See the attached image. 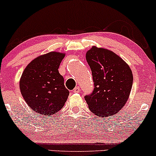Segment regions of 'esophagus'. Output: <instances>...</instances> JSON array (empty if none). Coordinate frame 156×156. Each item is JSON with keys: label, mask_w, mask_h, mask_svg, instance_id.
Instances as JSON below:
<instances>
[{"label": "esophagus", "mask_w": 156, "mask_h": 156, "mask_svg": "<svg viewBox=\"0 0 156 156\" xmlns=\"http://www.w3.org/2000/svg\"><path fill=\"white\" fill-rule=\"evenodd\" d=\"M80 91H81V89H80L79 87H75L74 90H73V92H74V93H78V92H80Z\"/></svg>", "instance_id": "obj_1"}]
</instances>
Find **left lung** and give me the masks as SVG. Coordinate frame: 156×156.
I'll return each mask as SVG.
<instances>
[{"label": "left lung", "instance_id": "8db88e82", "mask_svg": "<svg viewBox=\"0 0 156 156\" xmlns=\"http://www.w3.org/2000/svg\"><path fill=\"white\" fill-rule=\"evenodd\" d=\"M86 59L92 71L94 89L84 96L91 112L98 117L115 115L125 105L133 86L129 66L108 49L92 47Z\"/></svg>", "mask_w": 156, "mask_h": 156}]
</instances>
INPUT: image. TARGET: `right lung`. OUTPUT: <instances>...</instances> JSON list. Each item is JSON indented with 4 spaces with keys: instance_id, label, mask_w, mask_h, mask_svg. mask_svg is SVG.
Instances as JSON below:
<instances>
[{
    "instance_id": "1",
    "label": "right lung",
    "mask_w": 156,
    "mask_h": 156,
    "mask_svg": "<svg viewBox=\"0 0 156 156\" xmlns=\"http://www.w3.org/2000/svg\"><path fill=\"white\" fill-rule=\"evenodd\" d=\"M64 54L52 52L39 56L26 67L20 81L25 101L37 113L49 115L64 107L69 92L58 68Z\"/></svg>"
}]
</instances>
